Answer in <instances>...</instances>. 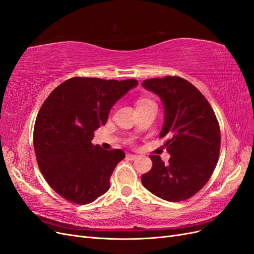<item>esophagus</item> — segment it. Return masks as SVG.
<instances>
[{
  "instance_id": "1",
  "label": "esophagus",
  "mask_w": 254,
  "mask_h": 254,
  "mask_svg": "<svg viewBox=\"0 0 254 254\" xmlns=\"http://www.w3.org/2000/svg\"><path fill=\"white\" fill-rule=\"evenodd\" d=\"M136 157H137V156L132 155V153H127V155H126V158H127L128 160H130V161H133V160H135V159H136Z\"/></svg>"
}]
</instances>
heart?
<instances>
[{
	"instance_id": "1",
	"label": "heart",
	"mask_w": 254,
	"mask_h": 254,
	"mask_svg": "<svg viewBox=\"0 0 254 254\" xmlns=\"http://www.w3.org/2000/svg\"><path fill=\"white\" fill-rule=\"evenodd\" d=\"M150 101L149 99H146V98H141V99H139V101H137V103H136V106L137 105H142V104H146V103H149Z\"/></svg>"
}]
</instances>
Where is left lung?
<instances>
[{"mask_svg": "<svg viewBox=\"0 0 254 254\" xmlns=\"http://www.w3.org/2000/svg\"><path fill=\"white\" fill-rule=\"evenodd\" d=\"M164 106L160 137H168V164L150 155L151 170L142 176L143 186L167 201L179 202L200 190L209 181L219 157L220 129L212 107L190 81L178 76L143 80Z\"/></svg>", "mask_w": 254, "mask_h": 254, "instance_id": "obj_1", "label": "left lung"}]
</instances>
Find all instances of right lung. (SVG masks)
Listing matches in <instances>:
<instances>
[{"label":"right lung","instance_id":"right-lung-1","mask_svg":"<svg viewBox=\"0 0 254 254\" xmlns=\"http://www.w3.org/2000/svg\"><path fill=\"white\" fill-rule=\"evenodd\" d=\"M136 86L135 79L73 77L45 99L35 123V153L45 180L65 200L88 204L109 190L125 152L91 141L113 105Z\"/></svg>","mask_w":254,"mask_h":254}]
</instances>
